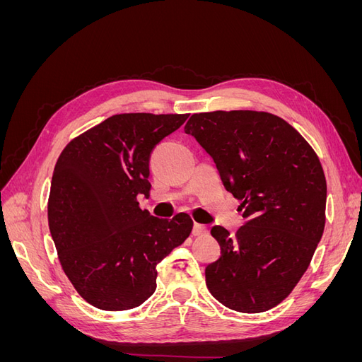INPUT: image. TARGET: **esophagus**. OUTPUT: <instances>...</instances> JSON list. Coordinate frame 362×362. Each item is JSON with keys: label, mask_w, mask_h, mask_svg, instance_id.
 I'll return each instance as SVG.
<instances>
[{"label": "esophagus", "mask_w": 362, "mask_h": 362, "mask_svg": "<svg viewBox=\"0 0 362 362\" xmlns=\"http://www.w3.org/2000/svg\"><path fill=\"white\" fill-rule=\"evenodd\" d=\"M206 233H208V229H206L205 225H201V223H194L193 225V231H192L193 235L199 237V235H205Z\"/></svg>", "instance_id": "obj_1"}]
</instances>
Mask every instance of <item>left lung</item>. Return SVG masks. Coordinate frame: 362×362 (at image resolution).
<instances>
[{
    "instance_id": "8db88e82",
    "label": "left lung",
    "mask_w": 362,
    "mask_h": 362,
    "mask_svg": "<svg viewBox=\"0 0 362 362\" xmlns=\"http://www.w3.org/2000/svg\"><path fill=\"white\" fill-rule=\"evenodd\" d=\"M184 131L213 157L245 217L235 235L211 228L221 258L205 269L206 287L234 311H267L293 291L323 235L320 160L288 122L266 112L196 113Z\"/></svg>"
}]
</instances>
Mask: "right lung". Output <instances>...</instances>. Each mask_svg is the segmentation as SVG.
Instances as JSON below:
<instances>
[{"label": "right lung", "instance_id": "obj_1", "mask_svg": "<svg viewBox=\"0 0 362 362\" xmlns=\"http://www.w3.org/2000/svg\"><path fill=\"white\" fill-rule=\"evenodd\" d=\"M189 115L124 113L71 140L56 163L48 225L63 272L81 298L104 311L136 308L157 288V264L184 243L193 221L141 210L149 158Z\"/></svg>", "mask_w": 362, "mask_h": 362}]
</instances>
